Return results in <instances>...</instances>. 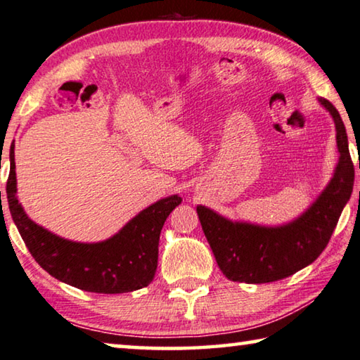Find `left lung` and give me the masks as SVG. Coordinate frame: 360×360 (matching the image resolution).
Returning <instances> with one entry per match:
<instances>
[{
	"label": "left lung",
	"mask_w": 360,
	"mask_h": 360,
	"mask_svg": "<svg viewBox=\"0 0 360 360\" xmlns=\"http://www.w3.org/2000/svg\"><path fill=\"white\" fill-rule=\"evenodd\" d=\"M336 127L340 162L327 189L306 213L282 227L232 222L205 207H197L205 237L221 272L232 282L267 283L285 278L316 261L330 242L340 214L354 186L343 120L332 102L321 98ZM360 169V163H359Z\"/></svg>",
	"instance_id": "8db88e82"
}]
</instances>
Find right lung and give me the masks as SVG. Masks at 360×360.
<instances>
[{
  "mask_svg": "<svg viewBox=\"0 0 360 360\" xmlns=\"http://www.w3.org/2000/svg\"><path fill=\"white\" fill-rule=\"evenodd\" d=\"M14 147L6 193L11 216L28 252L57 281L93 293H127L147 287L155 277L158 240L165 221L182 198L171 195L150 205L117 236L101 243H77L35 224L15 197Z\"/></svg>",
  "mask_w": 360,
  "mask_h": 360,
  "instance_id": "1",
  "label": "right lung"
}]
</instances>
